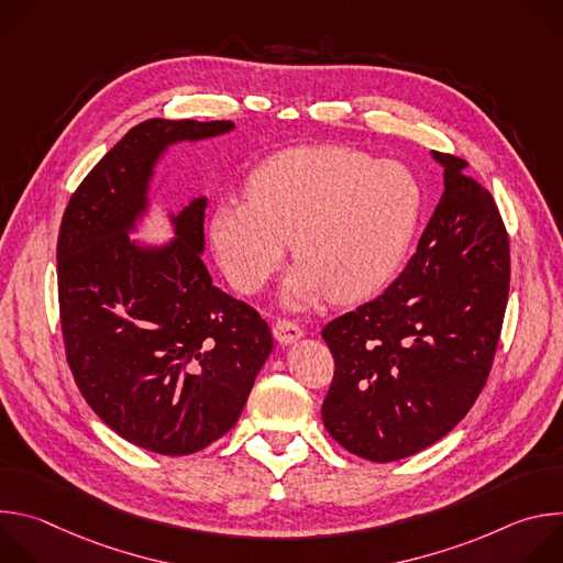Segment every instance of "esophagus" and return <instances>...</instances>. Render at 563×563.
Here are the masks:
<instances>
[{
  "instance_id": "1",
  "label": "esophagus",
  "mask_w": 563,
  "mask_h": 563,
  "mask_svg": "<svg viewBox=\"0 0 563 563\" xmlns=\"http://www.w3.org/2000/svg\"><path fill=\"white\" fill-rule=\"evenodd\" d=\"M274 339L280 345H294L296 341L302 339V330L296 323H291V320H278L274 325Z\"/></svg>"
}]
</instances>
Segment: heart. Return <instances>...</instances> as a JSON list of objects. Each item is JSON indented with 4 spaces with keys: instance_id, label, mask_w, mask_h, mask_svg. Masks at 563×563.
Wrapping results in <instances>:
<instances>
[{
    "instance_id": "b5f03b06",
    "label": "heart",
    "mask_w": 563,
    "mask_h": 563,
    "mask_svg": "<svg viewBox=\"0 0 563 563\" xmlns=\"http://www.w3.org/2000/svg\"><path fill=\"white\" fill-rule=\"evenodd\" d=\"M421 187L394 159L343 146L280 151L252 174L247 198L220 202L209 240L227 280L245 294L267 285L287 243L298 261L280 298L305 309L323 296L361 300L404 263L421 216Z\"/></svg>"
}]
</instances>
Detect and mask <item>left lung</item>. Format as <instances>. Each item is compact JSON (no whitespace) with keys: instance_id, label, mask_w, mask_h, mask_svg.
Instances as JSON below:
<instances>
[{"instance_id":"8db88e82","label":"left lung","mask_w":563,"mask_h":563,"mask_svg":"<svg viewBox=\"0 0 563 563\" xmlns=\"http://www.w3.org/2000/svg\"><path fill=\"white\" fill-rule=\"evenodd\" d=\"M441 200L408 267L378 298L323 330L336 361L328 432L387 463L443 439L486 385L510 285V247L488 189L432 151Z\"/></svg>"}]
</instances>
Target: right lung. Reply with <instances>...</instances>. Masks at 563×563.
I'll list each match as a JSON object with an SVG mask.
<instances>
[{"label": "right lung", "mask_w": 563, "mask_h": 563, "mask_svg": "<svg viewBox=\"0 0 563 563\" xmlns=\"http://www.w3.org/2000/svg\"><path fill=\"white\" fill-rule=\"evenodd\" d=\"M229 120L133 126L73 194L57 240L66 358L91 410L122 439L183 456L227 434L274 350L269 325L211 283L207 196L165 211L172 238H133L153 213L157 167Z\"/></svg>", "instance_id": "1"}]
</instances>
